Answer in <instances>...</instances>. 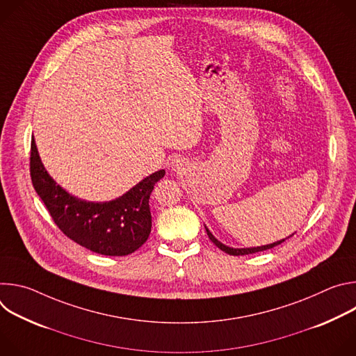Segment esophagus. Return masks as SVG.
Segmentation results:
<instances>
[{
    "label": "esophagus",
    "mask_w": 356,
    "mask_h": 356,
    "mask_svg": "<svg viewBox=\"0 0 356 356\" xmlns=\"http://www.w3.org/2000/svg\"><path fill=\"white\" fill-rule=\"evenodd\" d=\"M172 168H173V169H179V165H177V162H176V161H175V162H173V165H172Z\"/></svg>",
    "instance_id": "obj_1"
}]
</instances>
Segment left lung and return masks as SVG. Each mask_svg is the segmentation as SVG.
<instances>
[{
  "label": "left lung",
  "instance_id": "left-lung-1",
  "mask_svg": "<svg viewBox=\"0 0 356 356\" xmlns=\"http://www.w3.org/2000/svg\"><path fill=\"white\" fill-rule=\"evenodd\" d=\"M206 227V225H204ZM206 231H207V235H209V238L211 239V242H214V245H217L221 250H224L225 253H228V255H234V257H239V255H249V253H255V252H262V250H266V249H270V248H273V246H277V245H280L282 242H284L287 238H290V236H293L294 234H291L290 236H287V238H284V239H280V241H276V242H273V243H268V245H262V246H252V248H232V246H228V245H225V243H222V242H220L211 232H210V229L206 227Z\"/></svg>",
  "mask_w": 356,
  "mask_h": 356
}]
</instances>
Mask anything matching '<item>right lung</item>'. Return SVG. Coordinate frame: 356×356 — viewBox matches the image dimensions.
Instances as JSON below:
<instances>
[{"label": "right lung", "mask_w": 356, "mask_h": 356, "mask_svg": "<svg viewBox=\"0 0 356 356\" xmlns=\"http://www.w3.org/2000/svg\"><path fill=\"white\" fill-rule=\"evenodd\" d=\"M163 176L165 170L152 173L110 201L81 200L47 173L35 139L31 142V179L49 214L66 236L99 255L125 257L146 242L152 228L149 197Z\"/></svg>", "instance_id": "1"}]
</instances>
